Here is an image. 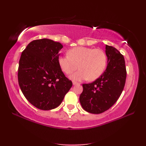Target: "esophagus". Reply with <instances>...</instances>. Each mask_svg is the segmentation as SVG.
<instances>
[{
    "mask_svg": "<svg viewBox=\"0 0 146 146\" xmlns=\"http://www.w3.org/2000/svg\"><path fill=\"white\" fill-rule=\"evenodd\" d=\"M72 84H73L74 86H76V85H78V84H78V82H74V81H73V82H72Z\"/></svg>",
    "mask_w": 146,
    "mask_h": 146,
    "instance_id": "obj_1",
    "label": "esophagus"
}]
</instances>
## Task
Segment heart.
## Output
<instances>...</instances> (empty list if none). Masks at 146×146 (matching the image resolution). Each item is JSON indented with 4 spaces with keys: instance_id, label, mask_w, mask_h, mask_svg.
Returning <instances> with one entry per match:
<instances>
[{
    "instance_id": "obj_1",
    "label": "heart",
    "mask_w": 146,
    "mask_h": 146,
    "mask_svg": "<svg viewBox=\"0 0 146 146\" xmlns=\"http://www.w3.org/2000/svg\"><path fill=\"white\" fill-rule=\"evenodd\" d=\"M68 55L59 56L58 64L66 74H70L78 66L80 70L70 76L72 80L95 81L102 75L106 68V55L100 49L76 47L69 50Z\"/></svg>"
}]
</instances>
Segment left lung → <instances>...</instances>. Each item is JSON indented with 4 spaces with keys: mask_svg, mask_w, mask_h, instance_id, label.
I'll return each instance as SVG.
<instances>
[{
    "mask_svg": "<svg viewBox=\"0 0 146 146\" xmlns=\"http://www.w3.org/2000/svg\"><path fill=\"white\" fill-rule=\"evenodd\" d=\"M107 67L104 72L95 82L83 84L80 96L84 110L98 114L106 111L115 104L124 88L127 77L123 56L117 49L106 45Z\"/></svg>",
    "mask_w": 146,
    "mask_h": 146,
    "instance_id": "left-lung-1",
    "label": "left lung"
}]
</instances>
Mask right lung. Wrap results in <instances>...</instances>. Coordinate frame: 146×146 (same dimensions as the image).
Segmentation results:
<instances>
[{"label": "right lung", "instance_id": "add662e5", "mask_svg": "<svg viewBox=\"0 0 146 146\" xmlns=\"http://www.w3.org/2000/svg\"><path fill=\"white\" fill-rule=\"evenodd\" d=\"M62 47L50 39L36 40L21 53L17 76L20 89L27 100L40 110L59 106L72 86L58 64Z\"/></svg>", "mask_w": 146, "mask_h": 146}]
</instances>
